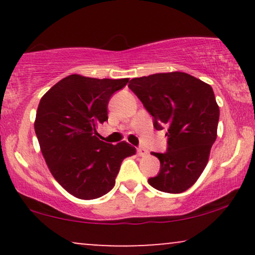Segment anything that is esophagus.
<instances>
[{
    "label": "esophagus",
    "mask_w": 255,
    "mask_h": 255,
    "mask_svg": "<svg viewBox=\"0 0 255 255\" xmlns=\"http://www.w3.org/2000/svg\"><path fill=\"white\" fill-rule=\"evenodd\" d=\"M136 152H137V154H139V156H141V157H144V156H146V154H147V150H146L145 147H142V146H139V147L136 148Z\"/></svg>",
    "instance_id": "34e87169"
}]
</instances>
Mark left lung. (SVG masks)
I'll use <instances>...</instances> for the list:
<instances>
[{
  "label": "left lung",
  "instance_id": "1",
  "mask_svg": "<svg viewBox=\"0 0 255 255\" xmlns=\"http://www.w3.org/2000/svg\"><path fill=\"white\" fill-rule=\"evenodd\" d=\"M128 87L153 118V127L166 128V151L153 152L160 169L148 183L165 193L187 191L204 171L217 137L219 108L212 87L182 72L134 78Z\"/></svg>",
  "mask_w": 255,
  "mask_h": 255
}]
</instances>
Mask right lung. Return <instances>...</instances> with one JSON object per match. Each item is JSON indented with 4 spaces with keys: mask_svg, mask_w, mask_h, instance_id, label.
<instances>
[{
    "mask_svg": "<svg viewBox=\"0 0 255 255\" xmlns=\"http://www.w3.org/2000/svg\"><path fill=\"white\" fill-rule=\"evenodd\" d=\"M128 79L73 74L51 87L38 105L34 130L49 170L75 198L103 197L115 186L122 160L135 147L99 140L97 126L108 121V103Z\"/></svg>",
    "mask_w": 255,
    "mask_h": 255,
    "instance_id": "1",
    "label": "right lung"
}]
</instances>
